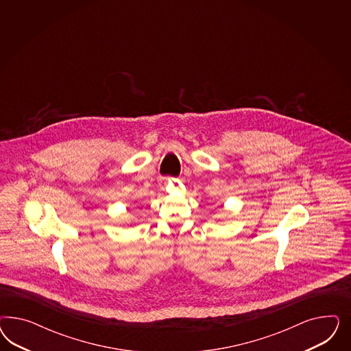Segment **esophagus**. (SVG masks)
I'll return each mask as SVG.
<instances>
[{"mask_svg": "<svg viewBox=\"0 0 351 351\" xmlns=\"http://www.w3.org/2000/svg\"><path fill=\"white\" fill-rule=\"evenodd\" d=\"M165 185H166V182H165Z\"/></svg>", "mask_w": 351, "mask_h": 351, "instance_id": "34e87169", "label": "esophagus"}]
</instances>
